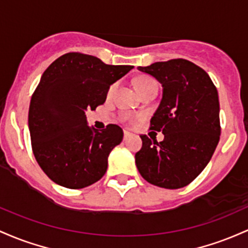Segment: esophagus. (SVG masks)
I'll list each match as a JSON object with an SVG mask.
<instances>
[{"label": "esophagus", "instance_id": "esophagus-1", "mask_svg": "<svg viewBox=\"0 0 248 248\" xmlns=\"http://www.w3.org/2000/svg\"><path fill=\"white\" fill-rule=\"evenodd\" d=\"M130 136H131V133H130L129 131H124V140H126Z\"/></svg>", "mask_w": 248, "mask_h": 248}]
</instances>
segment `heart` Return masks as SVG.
Returning a JSON list of instances; mask_svg holds the SVG:
<instances>
[{
    "mask_svg": "<svg viewBox=\"0 0 248 248\" xmlns=\"http://www.w3.org/2000/svg\"><path fill=\"white\" fill-rule=\"evenodd\" d=\"M136 88L139 91V93H143L145 91L150 90L152 88H157V84L152 78H149V77H139V78L136 80ZM117 89V83H113L112 85L109 88V94H112L115 93Z\"/></svg>",
    "mask_w": 248,
    "mask_h": 248,
    "instance_id": "obj_1",
    "label": "heart"
}]
</instances>
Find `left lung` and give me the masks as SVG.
Returning <instances> with one entry per match:
<instances>
[{
	"instance_id": "8db88e82",
	"label": "left lung",
	"mask_w": 248,
	"mask_h": 248,
	"mask_svg": "<svg viewBox=\"0 0 248 248\" xmlns=\"http://www.w3.org/2000/svg\"><path fill=\"white\" fill-rule=\"evenodd\" d=\"M138 70L154 76L163 87L150 129L163 132L164 140L158 143L141 135L136 165L150 184L170 190L184 187L206 168L219 143L218 91L206 71L183 58Z\"/></svg>"
}]
</instances>
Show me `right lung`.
I'll return each instance as SVG.
<instances>
[{"mask_svg":"<svg viewBox=\"0 0 248 248\" xmlns=\"http://www.w3.org/2000/svg\"><path fill=\"white\" fill-rule=\"evenodd\" d=\"M132 65H109L80 52L58 57L42 75L29 107L32 152L44 173L56 184L83 188L98 182L108 157L123 139L116 124L89 127L85 111L104 104L111 84Z\"/></svg>","mask_w":248,"mask_h":248,"instance_id":"add662e5","label":"right lung"}]
</instances>
